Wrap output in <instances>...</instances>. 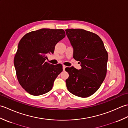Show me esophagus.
Segmentation results:
<instances>
[{"mask_svg":"<svg viewBox=\"0 0 128 128\" xmlns=\"http://www.w3.org/2000/svg\"><path fill=\"white\" fill-rule=\"evenodd\" d=\"M66 66H62V69H63V70H65V69H66Z\"/></svg>","mask_w":128,"mask_h":128,"instance_id":"esophagus-1","label":"esophagus"}]
</instances>
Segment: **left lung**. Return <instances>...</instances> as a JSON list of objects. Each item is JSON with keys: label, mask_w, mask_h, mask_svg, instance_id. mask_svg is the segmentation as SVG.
<instances>
[{"label": "left lung", "mask_w": 128, "mask_h": 128, "mask_svg": "<svg viewBox=\"0 0 128 128\" xmlns=\"http://www.w3.org/2000/svg\"><path fill=\"white\" fill-rule=\"evenodd\" d=\"M66 32L73 48V57L81 66L80 70L66 68L69 73L66 88L75 96L89 97L98 90L106 78L107 52L96 34L83 29H67Z\"/></svg>", "instance_id": "8db88e82"}]
</instances>
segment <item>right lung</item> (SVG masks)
Masks as SVG:
<instances>
[{
	"label": "right lung",
	"mask_w": 128,
	"mask_h": 128,
	"mask_svg": "<svg viewBox=\"0 0 128 128\" xmlns=\"http://www.w3.org/2000/svg\"><path fill=\"white\" fill-rule=\"evenodd\" d=\"M65 36L62 29L42 28L26 34L20 40L14 64L19 84L28 94L39 96L52 88L62 66L45 62L46 55L53 53L56 43Z\"/></svg>",
	"instance_id": "1"
}]
</instances>
